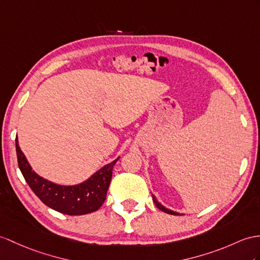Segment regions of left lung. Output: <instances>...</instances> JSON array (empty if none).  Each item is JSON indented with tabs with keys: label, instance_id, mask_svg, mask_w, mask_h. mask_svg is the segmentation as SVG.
Returning <instances> with one entry per match:
<instances>
[{
	"label": "left lung",
	"instance_id": "obj_1",
	"mask_svg": "<svg viewBox=\"0 0 260 260\" xmlns=\"http://www.w3.org/2000/svg\"><path fill=\"white\" fill-rule=\"evenodd\" d=\"M152 199H153L154 204L156 205V207L159 208L160 211H162V212H164V213H167V214H171V215H180L179 213L171 211V210H169V208H167V207H164L163 205H161V203H159V202H157V200L155 199V196H154V195H152Z\"/></svg>",
	"mask_w": 260,
	"mask_h": 260
}]
</instances>
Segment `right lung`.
<instances>
[{"instance_id":"right-lung-1","label":"right lung","mask_w":260,"mask_h":260,"mask_svg":"<svg viewBox=\"0 0 260 260\" xmlns=\"http://www.w3.org/2000/svg\"><path fill=\"white\" fill-rule=\"evenodd\" d=\"M18 168L25 181L37 198L53 210L66 215H85L99 210L106 200L118 159L107 164L89 179L77 185H59L47 181L31 170L29 163L15 139Z\"/></svg>"}]
</instances>
